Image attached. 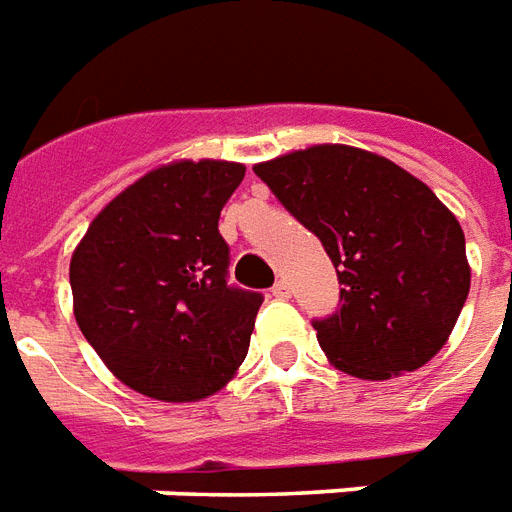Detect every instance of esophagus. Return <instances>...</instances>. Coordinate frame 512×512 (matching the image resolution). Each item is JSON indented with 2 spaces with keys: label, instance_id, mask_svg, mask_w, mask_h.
Instances as JSON below:
<instances>
[{
  "label": "esophagus",
  "instance_id": "1",
  "mask_svg": "<svg viewBox=\"0 0 512 512\" xmlns=\"http://www.w3.org/2000/svg\"><path fill=\"white\" fill-rule=\"evenodd\" d=\"M288 294H291V288H288L286 280H278V283H275V286H272V297L288 299Z\"/></svg>",
  "mask_w": 512,
  "mask_h": 512
}]
</instances>
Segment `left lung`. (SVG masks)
Instances as JSON below:
<instances>
[{"mask_svg": "<svg viewBox=\"0 0 512 512\" xmlns=\"http://www.w3.org/2000/svg\"><path fill=\"white\" fill-rule=\"evenodd\" d=\"M253 172L337 270L340 305L313 321L334 367L367 380L424 367L470 294L456 215L394 161L348 145H313Z\"/></svg>", "mask_w": 512, "mask_h": 512, "instance_id": "obj_1", "label": "left lung"}]
</instances>
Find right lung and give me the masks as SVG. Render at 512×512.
<instances>
[{
    "label": "right lung",
    "instance_id": "obj_1",
    "mask_svg": "<svg viewBox=\"0 0 512 512\" xmlns=\"http://www.w3.org/2000/svg\"><path fill=\"white\" fill-rule=\"evenodd\" d=\"M242 178L234 161L153 169L96 215L72 253L80 332L145 397L205 399L248 356L264 297L229 283V245L218 232Z\"/></svg>",
    "mask_w": 512,
    "mask_h": 512
}]
</instances>
